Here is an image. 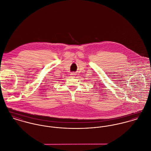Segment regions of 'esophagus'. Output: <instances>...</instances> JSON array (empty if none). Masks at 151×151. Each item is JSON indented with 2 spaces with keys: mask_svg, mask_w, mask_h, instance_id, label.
I'll return each mask as SVG.
<instances>
[{
  "mask_svg": "<svg viewBox=\"0 0 151 151\" xmlns=\"http://www.w3.org/2000/svg\"><path fill=\"white\" fill-rule=\"evenodd\" d=\"M70 75H71V76L72 77H74V76L76 75V73H71Z\"/></svg>",
  "mask_w": 151,
  "mask_h": 151,
  "instance_id": "obj_1",
  "label": "esophagus"
}]
</instances>
